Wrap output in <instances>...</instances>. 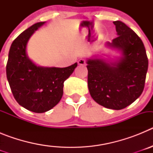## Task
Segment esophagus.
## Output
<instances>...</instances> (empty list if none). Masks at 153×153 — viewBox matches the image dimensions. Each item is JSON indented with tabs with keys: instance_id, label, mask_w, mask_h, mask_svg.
Returning a JSON list of instances; mask_svg holds the SVG:
<instances>
[{
	"instance_id": "esophagus-1",
	"label": "esophagus",
	"mask_w": 153,
	"mask_h": 153,
	"mask_svg": "<svg viewBox=\"0 0 153 153\" xmlns=\"http://www.w3.org/2000/svg\"><path fill=\"white\" fill-rule=\"evenodd\" d=\"M78 64L79 65H85L86 64V60H84V59H79V60H78Z\"/></svg>"
}]
</instances>
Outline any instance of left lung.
<instances>
[{"mask_svg":"<svg viewBox=\"0 0 153 153\" xmlns=\"http://www.w3.org/2000/svg\"><path fill=\"white\" fill-rule=\"evenodd\" d=\"M117 37L106 47L118 53L114 59L102 53L86 59L88 88L95 102L108 109H122L142 94L148 58L141 39L122 21L113 22Z\"/></svg>","mask_w":153,"mask_h":153,"instance_id":"obj_1","label":"left lung"}]
</instances>
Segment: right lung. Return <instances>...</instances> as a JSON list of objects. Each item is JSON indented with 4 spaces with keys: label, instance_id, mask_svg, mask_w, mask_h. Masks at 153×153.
<instances>
[{
    "label": "right lung",
    "instance_id": "right-lung-1",
    "mask_svg": "<svg viewBox=\"0 0 153 153\" xmlns=\"http://www.w3.org/2000/svg\"><path fill=\"white\" fill-rule=\"evenodd\" d=\"M45 23L34 24L13 40L6 67L7 78L17 102L37 113L48 111L60 102L63 83L77 67V63L63 68L43 67L30 59L27 53L28 41Z\"/></svg>",
    "mask_w": 153,
    "mask_h": 153
}]
</instances>
